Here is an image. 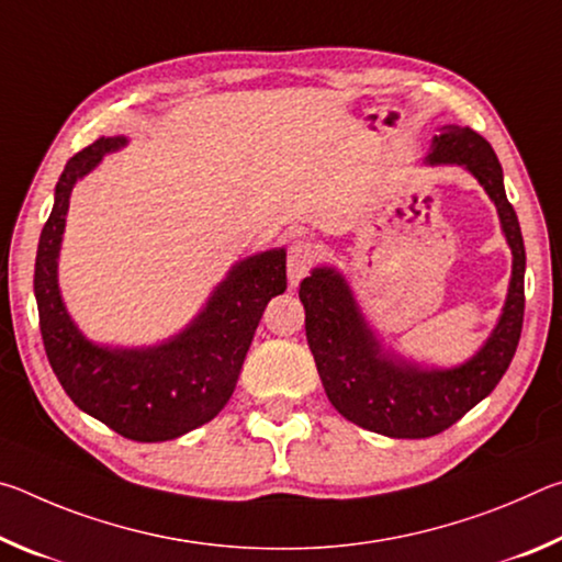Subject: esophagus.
<instances>
[{"instance_id": "obj_1", "label": "esophagus", "mask_w": 562, "mask_h": 562, "mask_svg": "<svg viewBox=\"0 0 562 562\" xmlns=\"http://www.w3.org/2000/svg\"><path fill=\"white\" fill-rule=\"evenodd\" d=\"M317 245L312 240H304V237H300V240H294L290 245V252H288V278L292 284H297L304 274H307L312 270V265L317 262Z\"/></svg>"}]
</instances>
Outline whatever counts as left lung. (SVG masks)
<instances>
[{
	"label": "left lung",
	"instance_id": "obj_1",
	"mask_svg": "<svg viewBox=\"0 0 562 562\" xmlns=\"http://www.w3.org/2000/svg\"><path fill=\"white\" fill-rule=\"evenodd\" d=\"M426 164H456L469 170L496 205L501 231L510 245L508 297L486 345L459 367L424 369L382 349L347 280L335 268H315L300 284L307 345L331 406L361 429L392 439L441 434L486 398L516 355L526 310V247L518 215L503 188V168L488 140L469 126H443L434 136Z\"/></svg>",
	"mask_w": 562,
	"mask_h": 562
}]
</instances>
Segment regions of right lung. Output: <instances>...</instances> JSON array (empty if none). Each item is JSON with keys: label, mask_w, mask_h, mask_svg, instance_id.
I'll return each instance as SVG.
<instances>
[{"label": "right lung", "mask_w": 562, "mask_h": 562, "mask_svg": "<svg viewBox=\"0 0 562 562\" xmlns=\"http://www.w3.org/2000/svg\"><path fill=\"white\" fill-rule=\"evenodd\" d=\"M121 146L123 136L99 138L66 164L36 250L34 294L46 357L71 402L131 441L156 443L207 424L231 402L265 307L288 290V252L274 247L235 262L198 317L168 341L93 345L64 307L56 268L76 180Z\"/></svg>", "instance_id": "add662e5"}]
</instances>
